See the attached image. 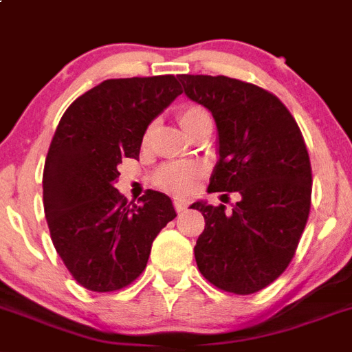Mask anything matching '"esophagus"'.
Returning a JSON list of instances; mask_svg holds the SVG:
<instances>
[{"instance_id":"obj_1","label":"esophagus","mask_w":352,"mask_h":352,"mask_svg":"<svg viewBox=\"0 0 352 352\" xmlns=\"http://www.w3.org/2000/svg\"><path fill=\"white\" fill-rule=\"evenodd\" d=\"M173 206H175L177 212H184V210L188 209V204H186L184 200H179V198H177V200L173 201Z\"/></svg>"}]
</instances>
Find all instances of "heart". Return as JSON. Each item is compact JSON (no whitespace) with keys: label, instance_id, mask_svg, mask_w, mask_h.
<instances>
[{"label":"heart","instance_id":"b5f03b06","mask_svg":"<svg viewBox=\"0 0 352 352\" xmlns=\"http://www.w3.org/2000/svg\"><path fill=\"white\" fill-rule=\"evenodd\" d=\"M201 115H207L206 109L191 106V108L182 109V113L179 115V122L186 129L189 124H193ZM148 134H151V131L146 133V138H148ZM200 177L201 168L198 164L170 163L159 168L157 173H155V184L173 195H189L195 189Z\"/></svg>","mask_w":352,"mask_h":352}]
</instances>
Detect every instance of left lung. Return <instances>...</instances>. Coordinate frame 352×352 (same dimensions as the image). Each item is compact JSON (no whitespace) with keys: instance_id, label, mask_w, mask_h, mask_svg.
<instances>
[{"instance_id":"obj_1","label":"left lung","mask_w":352,"mask_h":352,"mask_svg":"<svg viewBox=\"0 0 352 352\" xmlns=\"http://www.w3.org/2000/svg\"><path fill=\"white\" fill-rule=\"evenodd\" d=\"M179 79L218 127L209 193L241 195L230 212L207 201L191 206L206 218L197 265L218 289L253 294L285 271L307 225L311 166L303 134L282 100L256 85L227 76Z\"/></svg>"}]
</instances>
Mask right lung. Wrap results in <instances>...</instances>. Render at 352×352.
Here are the masks:
<instances>
[{
  "instance_id": "right-lung-1",
  "label": "right lung",
  "mask_w": 352,
  "mask_h": 352,
  "mask_svg": "<svg viewBox=\"0 0 352 352\" xmlns=\"http://www.w3.org/2000/svg\"><path fill=\"white\" fill-rule=\"evenodd\" d=\"M180 94L175 76L106 79L58 124L42 177L44 212L58 255L85 289L134 282L155 235L177 216L164 193L148 189L136 206L115 182L122 159L138 157L146 127Z\"/></svg>"
}]
</instances>
